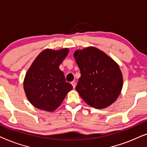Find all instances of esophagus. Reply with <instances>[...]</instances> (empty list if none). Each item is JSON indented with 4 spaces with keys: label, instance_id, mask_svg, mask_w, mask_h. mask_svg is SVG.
Segmentation results:
<instances>
[{
    "label": "esophagus",
    "instance_id": "obj_1",
    "mask_svg": "<svg viewBox=\"0 0 147 147\" xmlns=\"http://www.w3.org/2000/svg\"><path fill=\"white\" fill-rule=\"evenodd\" d=\"M71 85H72V87H73L74 89H75V87H76V83H75V81H72V82H71Z\"/></svg>",
    "mask_w": 147,
    "mask_h": 147
}]
</instances>
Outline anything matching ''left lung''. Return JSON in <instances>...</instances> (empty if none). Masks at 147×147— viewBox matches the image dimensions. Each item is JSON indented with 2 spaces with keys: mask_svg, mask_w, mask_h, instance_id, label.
Listing matches in <instances>:
<instances>
[{
  "mask_svg": "<svg viewBox=\"0 0 147 147\" xmlns=\"http://www.w3.org/2000/svg\"><path fill=\"white\" fill-rule=\"evenodd\" d=\"M74 58L81 75L76 90L85 102L96 109L105 108L114 103L123 87L118 64L93 46L76 50Z\"/></svg>",
  "mask_w": 147,
  "mask_h": 147,
  "instance_id": "left-lung-1",
  "label": "left lung"
}]
</instances>
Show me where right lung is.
<instances>
[{"label": "right lung", "instance_id": "right-lung-1", "mask_svg": "<svg viewBox=\"0 0 147 147\" xmlns=\"http://www.w3.org/2000/svg\"><path fill=\"white\" fill-rule=\"evenodd\" d=\"M68 52V48L46 49L39 54L25 74V95L36 108L50 112L56 110L72 89L59 68Z\"/></svg>", "mask_w": 147, "mask_h": 147}]
</instances>
